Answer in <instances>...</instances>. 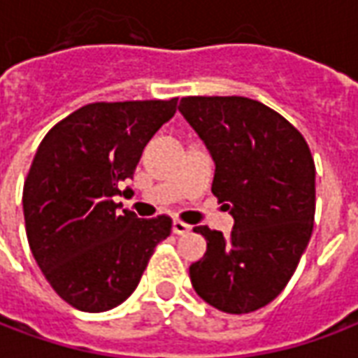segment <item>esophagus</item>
<instances>
[{
  "mask_svg": "<svg viewBox=\"0 0 358 358\" xmlns=\"http://www.w3.org/2000/svg\"><path fill=\"white\" fill-rule=\"evenodd\" d=\"M172 232L178 234V236H186V234L192 232V226L186 224V222H182V220H174V222H172Z\"/></svg>",
  "mask_w": 358,
  "mask_h": 358,
  "instance_id": "esophagus-1",
  "label": "esophagus"
}]
</instances>
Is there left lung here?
I'll return each instance as SVG.
<instances>
[{
    "mask_svg": "<svg viewBox=\"0 0 358 358\" xmlns=\"http://www.w3.org/2000/svg\"><path fill=\"white\" fill-rule=\"evenodd\" d=\"M184 115L215 161L213 194L234 217L232 234L194 232L207 253L189 266L203 301L245 315L282 293L315 224V161L293 124L261 101L228 95L180 99Z\"/></svg>",
    "mask_w": 358,
    "mask_h": 358,
    "instance_id": "1",
    "label": "left lung"
}]
</instances>
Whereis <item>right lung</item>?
Returning <instances> with one entry per match:
<instances>
[{"label":"right lung","instance_id":"add662e5","mask_svg":"<svg viewBox=\"0 0 358 358\" xmlns=\"http://www.w3.org/2000/svg\"><path fill=\"white\" fill-rule=\"evenodd\" d=\"M176 103H90L53 126L36 151L22 189L28 245L71 307L103 313L120 305L171 236V217L138 218L113 197Z\"/></svg>","mask_w":358,"mask_h":358}]
</instances>
